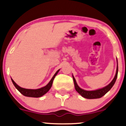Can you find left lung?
I'll return each mask as SVG.
<instances>
[{"instance_id": "left-lung-1", "label": "left lung", "mask_w": 126, "mask_h": 126, "mask_svg": "<svg viewBox=\"0 0 126 126\" xmlns=\"http://www.w3.org/2000/svg\"><path fill=\"white\" fill-rule=\"evenodd\" d=\"M117 75H118V62L117 59V70H116V73H115V75L114 76V79H112V80L110 83H109L108 85H107L105 87L101 88V89H96V90L94 91H86L84 90V89H82L78 86V85L76 83V80H75L74 76L72 75V77H73V82H74V85H75V88L76 91H77L78 93L79 94L82 96H83V98H87V99H96V98H100L103 96L105 94H106L111 89V88L113 86V85L115 83V81H116L117 78Z\"/></svg>"}]
</instances>
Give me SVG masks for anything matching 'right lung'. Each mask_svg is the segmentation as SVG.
<instances>
[{
    "instance_id": "right-lung-1",
    "label": "right lung",
    "mask_w": 126,
    "mask_h": 126,
    "mask_svg": "<svg viewBox=\"0 0 126 126\" xmlns=\"http://www.w3.org/2000/svg\"><path fill=\"white\" fill-rule=\"evenodd\" d=\"M60 70H57L56 72V73L54 75V76H53V78H51V79L50 80V81L48 82V83L46 86H44V87H42L41 88H39V89H25V88H23L18 85L16 83L14 82V80L11 78V80L13 84L14 85V86H15V88L18 89V91L22 94L23 95L25 96H28V97H34V98H38L41 97V96L46 94L48 91L50 90V89L51 88L52 84H53V80H54L55 76L57 75L58 72Z\"/></svg>"
}]
</instances>
